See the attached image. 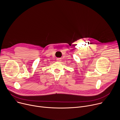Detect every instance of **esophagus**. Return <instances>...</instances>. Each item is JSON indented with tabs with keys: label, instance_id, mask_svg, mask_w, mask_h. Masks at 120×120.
<instances>
[{
	"label": "esophagus",
	"instance_id": "esophagus-1",
	"mask_svg": "<svg viewBox=\"0 0 120 120\" xmlns=\"http://www.w3.org/2000/svg\"><path fill=\"white\" fill-rule=\"evenodd\" d=\"M56 60H57V61H58V62H60V61H62V58H57Z\"/></svg>",
	"mask_w": 120,
	"mask_h": 120
}]
</instances>
